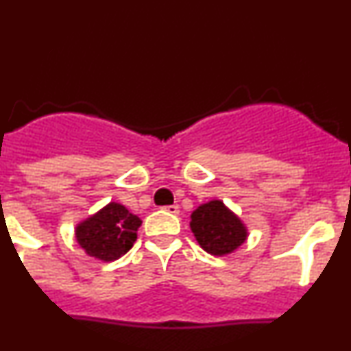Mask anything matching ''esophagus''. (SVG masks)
I'll return each mask as SVG.
<instances>
[{
    "label": "esophagus",
    "instance_id": "esophagus-1",
    "mask_svg": "<svg viewBox=\"0 0 351 351\" xmlns=\"http://www.w3.org/2000/svg\"><path fill=\"white\" fill-rule=\"evenodd\" d=\"M163 210L168 213H173V215H176V213L180 212L178 205H166V206H163Z\"/></svg>",
    "mask_w": 351,
    "mask_h": 351
}]
</instances>
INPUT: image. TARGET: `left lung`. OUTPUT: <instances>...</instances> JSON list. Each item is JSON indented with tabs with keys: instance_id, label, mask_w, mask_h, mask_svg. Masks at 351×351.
I'll use <instances>...</instances> for the list:
<instances>
[{
	"instance_id": "1",
	"label": "left lung",
	"mask_w": 351,
	"mask_h": 351,
	"mask_svg": "<svg viewBox=\"0 0 351 351\" xmlns=\"http://www.w3.org/2000/svg\"><path fill=\"white\" fill-rule=\"evenodd\" d=\"M191 232L202 249L212 256H223L243 243V223L220 200L208 202L191 213Z\"/></svg>"
}]
</instances>
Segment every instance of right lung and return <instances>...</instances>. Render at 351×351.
<instances>
[{
    "mask_svg": "<svg viewBox=\"0 0 351 351\" xmlns=\"http://www.w3.org/2000/svg\"><path fill=\"white\" fill-rule=\"evenodd\" d=\"M139 225L141 219L138 215H132L126 206L112 202L84 220L77 227L75 237L88 256L110 263L134 245Z\"/></svg>",
    "mask_w": 351,
    "mask_h": 351,
    "instance_id": "1",
    "label": "right lung"
}]
</instances>
